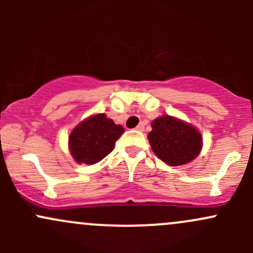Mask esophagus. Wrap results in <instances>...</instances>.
I'll return each mask as SVG.
<instances>
[{"label": "esophagus", "mask_w": 253, "mask_h": 253, "mask_svg": "<svg viewBox=\"0 0 253 253\" xmlns=\"http://www.w3.org/2000/svg\"><path fill=\"white\" fill-rule=\"evenodd\" d=\"M136 129H137V131H144V125H143V124H139L138 125V126H137L136 127Z\"/></svg>", "instance_id": "1"}]
</instances>
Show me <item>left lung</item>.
<instances>
[{"mask_svg":"<svg viewBox=\"0 0 253 253\" xmlns=\"http://www.w3.org/2000/svg\"><path fill=\"white\" fill-rule=\"evenodd\" d=\"M148 139L155 155L171 167L192 162L202 149V136L198 129L169 115L152 122Z\"/></svg>","mask_w":253,"mask_h":253,"instance_id":"obj_1","label":"left lung"}]
</instances>
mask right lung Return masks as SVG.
I'll list each match as a JSON object with an SVG mask.
<instances>
[{"instance_id": "add662e5", "label": "right lung", "mask_w": 253, "mask_h": 253, "mask_svg": "<svg viewBox=\"0 0 253 253\" xmlns=\"http://www.w3.org/2000/svg\"><path fill=\"white\" fill-rule=\"evenodd\" d=\"M124 132V127L108 119L105 114L88 117L68 137L71 154L79 164H95L110 154Z\"/></svg>"}]
</instances>
